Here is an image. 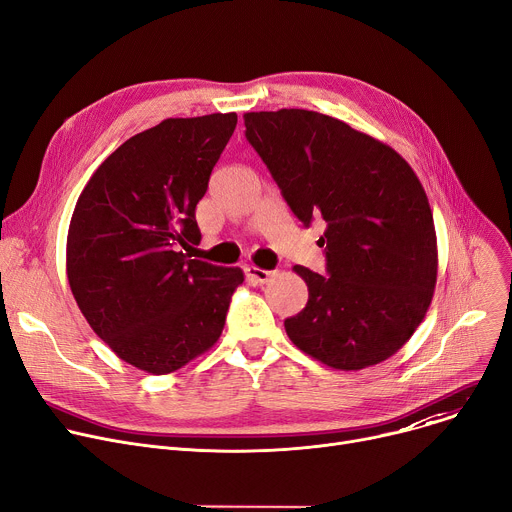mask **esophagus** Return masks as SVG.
<instances>
[{"label": "esophagus", "instance_id": "1", "mask_svg": "<svg viewBox=\"0 0 512 512\" xmlns=\"http://www.w3.org/2000/svg\"><path fill=\"white\" fill-rule=\"evenodd\" d=\"M245 274H247V280L251 284H265V282L274 278V271H267V269H261V267H247Z\"/></svg>", "mask_w": 512, "mask_h": 512}]
</instances>
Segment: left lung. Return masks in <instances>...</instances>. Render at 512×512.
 Returning a JSON list of instances; mask_svg holds the SVG:
<instances>
[{
  "mask_svg": "<svg viewBox=\"0 0 512 512\" xmlns=\"http://www.w3.org/2000/svg\"><path fill=\"white\" fill-rule=\"evenodd\" d=\"M245 135L294 216L327 222V276L296 265L309 302L286 319L292 344L337 370L393 356L432 302V210L412 166L348 123L304 109L245 113Z\"/></svg>",
  "mask_w": 512,
  "mask_h": 512,
  "instance_id": "left-lung-1",
  "label": "left lung"
}]
</instances>
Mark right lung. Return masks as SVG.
Segmentation results:
<instances>
[{"label":"right lung","mask_w":512,"mask_h":512,"mask_svg":"<svg viewBox=\"0 0 512 512\" xmlns=\"http://www.w3.org/2000/svg\"><path fill=\"white\" fill-rule=\"evenodd\" d=\"M236 127V113L164 119L121 144L78 197L67 280L94 333L150 374L208 352L224 329L238 267L189 259L195 208Z\"/></svg>","instance_id":"add662e5"}]
</instances>
